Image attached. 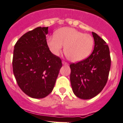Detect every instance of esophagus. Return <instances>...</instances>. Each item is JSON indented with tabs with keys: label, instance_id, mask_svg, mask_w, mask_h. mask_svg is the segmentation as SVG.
<instances>
[{
	"label": "esophagus",
	"instance_id": "obj_1",
	"mask_svg": "<svg viewBox=\"0 0 123 123\" xmlns=\"http://www.w3.org/2000/svg\"><path fill=\"white\" fill-rule=\"evenodd\" d=\"M62 63L63 65H68V63L66 62H65V61H62Z\"/></svg>",
	"mask_w": 123,
	"mask_h": 123
}]
</instances>
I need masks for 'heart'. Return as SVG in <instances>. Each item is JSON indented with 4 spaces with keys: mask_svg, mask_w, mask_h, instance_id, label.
<instances>
[{
    "mask_svg": "<svg viewBox=\"0 0 123 123\" xmlns=\"http://www.w3.org/2000/svg\"><path fill=\"white\" fill-rule=\"evenodd\" d=\"M47 45L50 52L58 56L64 47L67 58L72 62L86 59L91 54L94 46V39L90 34L69 27L58 30L55 35L47 37Z\"/></svg>",
    "mask_w": 123,
    "mask_h": 123,
    "instance_id": "heart-1",
    "label": "heart"
}]
</instances>
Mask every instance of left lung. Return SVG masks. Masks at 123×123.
Wrapping results in <instances>:
<instances>
[{
  "label": "left lung",
  "instance_id": "1",
  "mask_svg": "<svg viewBox=\"0 0 123 123\" xmlns=\"http://www.w3.org/2000/svg\"><path fill=\"white\" fill-rule=\"evenodd\" d=\"M94 50L84 60L70 65V82L76 96L89 99L99 94L108 80L111 59L109 46L96 33L92 32Z\"/></svg>",
  "mask_w": 123,
  "mask_h": 123
}]
</instances>
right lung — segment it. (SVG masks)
<instances>
[{
    "label": "right lung",
    "mask_w": 123,
    "mask_h": 123,
    "mask_svg": "<svg viewBox=\"0 0 123 123\" xmlns=\"http://www.w3.org/2000/svg\"><path fill=\"white\" fill-rule=\"evenodd\" d=\"M49 27H37L19 38L14 45L12 70L18 86L26 95L43 98L52 92L62 61L47 45Z\"/></svg>",
    "instance_id": "right-lung-1"
}]
</instances>
